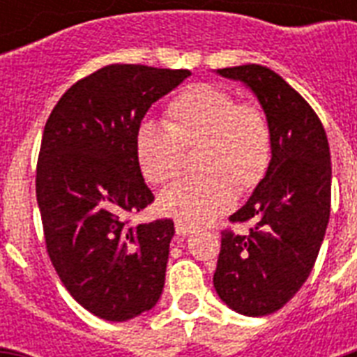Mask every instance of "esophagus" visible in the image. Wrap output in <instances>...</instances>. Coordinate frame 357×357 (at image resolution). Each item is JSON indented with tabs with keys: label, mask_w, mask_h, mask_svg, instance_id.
Instances as JSON below:
<instances>
[{
	"label": "esophagus",
	"mask_w": 357,
	"mask_h": 357,
	"mask_svg": "<svg viewBox=\"0 0 357 357\" xmlns=\"http://www.w3.org/2000/svg\"><path fill=\"white\" fill-rule=\"evenodd\" d=\"M195 226L183 222V220H176V234L178 235H190L195 234Z\"/></svg>",
	"instance_id": "1"
}]
</instances>
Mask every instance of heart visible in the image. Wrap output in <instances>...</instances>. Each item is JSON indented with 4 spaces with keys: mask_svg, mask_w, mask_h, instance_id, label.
<instances>
[{
    "mask_svg": "<svg viewBox=\"0 0 357 357\" xmlns=\"http://www.w3.org/2000/svg\"><path fill=\"white\" fill-rule=\"evenodd\" d=\"M168 123L142 122L135 133V155L150 183L176 178L183 148L204 142L200 167L209 172L183 178L162 190L157 207L162 215L198 226L231 209L235 183L252 189L268 170L272 133L268 120L252 103L211 83L189 85L167 109Z\"/></svg>",
    "mask_w": 357,
    "mask_h": 357,
    "instance_id": "heart-1",
    "label": "heart"
}]
</instances>
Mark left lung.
<instances>
[{
  "mask_svg": "<svg viewBox=\"0 0 357 357\" xmlns=\"http://www.w3.org/2000/svg\"><path fill=\"white\" fill-rule=\"evenodd\" d=\"M215 72L257 98L272 157L248 202L229 217L255 224L246 235L222 231L213 285L229 310L265 317L298 293L315 265L330 220V146L315 111L276 72L259 64Z\"/></svg>",
  "mask_w": 357,
  "mask_h": 357,
  "instance_id": "obj_1",
  "label": "left lung"
}]
</instances>
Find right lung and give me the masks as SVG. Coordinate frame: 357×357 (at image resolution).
Instances as JSON below:
<instances>
[{
  "label": "right lung",
  "instance_id": "1",
  "mask_svg": "<svg viewBox=\"0 0 357 357\" xmlns=\"http://www.w3.org/2000/svg\"><path fill=\"white\" fill-rule=\"evenodd\" d=\"M189 75L103 66L64 92L44 128L36 202L47 254L75 302L105 321L150 311L165 287L174 222L126 220L153 202L135 133L148 109Z\"/></svg>",
  "mask_w": 357,
  "mask_h": 357
}]
</instances>
